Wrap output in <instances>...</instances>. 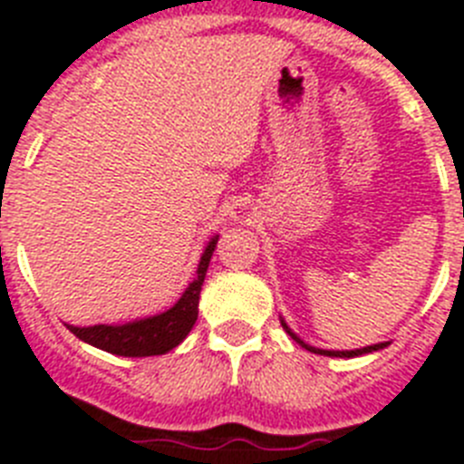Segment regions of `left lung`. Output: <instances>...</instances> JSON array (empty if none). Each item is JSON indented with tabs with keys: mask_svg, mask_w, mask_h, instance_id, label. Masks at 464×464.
Segmentation results:
<instances>
[{
	"mask_svg": "<svg viewBox=\"0 0 464 464\" xmlns=\"http://www.w3.org/2000/svg\"><path fill=\"white\" fill-rule=\"evenodd\" d=\"M281 324H284L285 334H288V336H291L293 341L300 343V345H303L304 350H310V353H317V355H326V357H357V355H367V353H374V350H382V348H386V345H389V343H376V345H367V348H357V350H322V348H312V345H307V343L300 341V338H297L295 334H293V331L288 329V324H285L284 319H281Z\"/></svg>",
	"mask_w": 464,
	"mask_h": 464,
	"instance_id": "8db88e82",
	"label": "left lung"
}]
</instances>
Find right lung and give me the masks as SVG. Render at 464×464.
Masks as SVG:
<instances>
[{
  "label": "right lung",
  "instance_id": "add662e5",
  "mask_svg": "<svg viewBox=\"0 0 464 464\" xmlns=\"http://www.w3.org/2000/svg\"><path fill=\"white\" fill-rule=\"evenodd\" d=\"M219 236H214L207 243L202 257H199L198 274H195L193 284L188 285L186 293L179 297V303L173 304L171 310L154 314V317L138 319V322L119 324H95V326H69L73 336L81 341L90 343L100 350H107L111 355L121 357H150V355H164L173 350L183 338L190 334L195 319H198V303L199 291L205 284L207 266L212 259V252L217 247Z\"/></svg>",
  "mask_w": 464,
  "mask_h": 464
}]
</instances>
